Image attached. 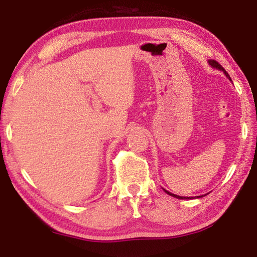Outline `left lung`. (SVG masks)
Listing matches in <instances>:
<instances>
[{"label": "left lung", "instance_id": "8db88e82", "mask_svg": "<svg viewBox=\"0 0 257 257\" xmlns=\"http://www.w3.org/2000/svg\"><path fill=\"white\" fill-rule=\"evenodd\" d=\"M208 64H210V66H211L212 68H215V69H217V70L223 71V72H224V75L227 76L230 80H231V78H230V76L228 75V72L225 71L224 69H223V67L221 66V64H220L219 62H216L215 60H208ZM163 190H164L165 193H167V194L170 195V196H173V197H176V198H179V199H189V198H190V197H182V196H178V195H175V194H172V193H169L168 190H165V189H163ZM196 197H197V198H201V197H203V195H202V196H196Z\"/></svg>", "mask_w": 257, "mask_h": 257}]
</instances>
